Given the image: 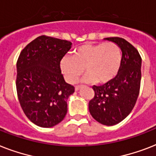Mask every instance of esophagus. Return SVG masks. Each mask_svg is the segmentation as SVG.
Segmentation results:
<instances>
[{"label": "esophagus", "instance_id": "obj_1", "mask_svg": "<svg viewBox=\"0 0 156 156\" xmlns=\"http://www.w3.org/2000/svg\"><path fill=\"white\" fill-rule=\"evenodd\" d=\"M80 88H81L80 86H76V87H75V90H76V91H77V90H79Z\"/></svg>", "mask_w": 156, "mask_h": 156}]
</instances>
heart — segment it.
Wrapping results in <instances>:
<instances>
[{"mask_svg":"<svg viewBox=\"0 0 156 156\" xmlns=\"http://www.w3.org/2000/svg\"><path fill=\"white\" fill-rule=\"evenodd\" d=\"M121 48L115 43L85 44L77 48L73 56H65L61 60L60 68L67 83H74L84 72L87 73L83 82L106 83L118 73L121 64Z\"/></svg>","mask_w":156,"mask_h":156,"instance_id":"b5f03b06","label":"heart"}]
</instances>
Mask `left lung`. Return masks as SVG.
Listing matches in <instances>:
<instances>
[{"label":"left lung","mask_w":156,"mask_h":156,"mask_svg":"<svg viewBox=\"0 0 156 156\" xmlns=\"http://www.w3.org/2000/svg\"><path fill=\"white\" fill-rule=\"evenodd\" d=\"M104 40L121 48V67L112 80L102 86H93L95 96L89 102V111L95 121L110 126L123 121L135 105L140 90L142 58L138 50L122 38Z\"/></svg>","instance_id":"left-lung-1"}]
</instances>
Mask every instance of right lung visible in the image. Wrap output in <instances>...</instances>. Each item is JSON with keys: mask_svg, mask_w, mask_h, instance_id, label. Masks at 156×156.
Wrapping results in <instances>:
<instances>
[{"mask_svg": "<svg viewBox=\"0 0 156 156\" xmlns=\"http://www.w3.org/2000/svg\"><path fill=\"white\" fill-rule=\"evenodd\" d=\"M67 40L41 35L28 44L17 61L16 87L24 113L36 126L50 128L67 113L74 87L66 83L60 62L71 48Z\"/></svg>", "mask_w": 156, "mask_h": 156, "instance_id": "obj_1", "label": "right lung"}]
</instances>
